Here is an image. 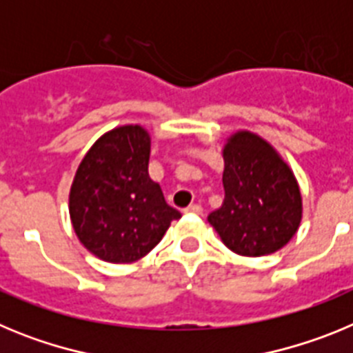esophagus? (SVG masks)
Here are the masks:
<instances>
[{
  "label": "esophagus",
  "mask_w": 353,
  "mask_h": 353,
  "mask_svg": "<svg viewBox=\"0 0 353 353\" xmlns=\"http://www.w3.org/2000/svg\"><path fill=\"white\" fill-rule=\"evenodd\" d=\"M185 212H192V214H203V207L198 203H192L185 208Z\"/></svg>",
  "instance_id": "1"
}]
</instances>
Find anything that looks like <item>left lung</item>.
<instances>
[{
    "instance_id": "obj_1",
    "label": "left lung",
    "mask_w": 353,
    "mask_h": 353,
    "mask_svg": "<svg viewBox=\"0 0 353 353\" xmlns=\"http://www.w3.org/2000/svg\"><path fill=\"white\" fill-rule=\"evenodd\" d=\"M224 201L208 223L228 249L242 256H263L290 242L299 230L302 198L297 180L276 150L245 130L223 150Z\"/></svg>"
}]
</instances>
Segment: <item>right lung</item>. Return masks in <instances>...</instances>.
Here are the masks:
<instances>
[{
    "mask_svg": "<svg viewBox=\"0 0 353 353\" xmlns=\"http://www.w3.org/2000/svg\"><path fill=\"white\" fill-rule=\"evenodd\" d=\"M150 136L125 125L104 134L77 168L70 219L81 244L109 263H130L161 242L182 217L150 179Z\"/></svg>",
    "mask_w": 353,
    "mask_h": 353,
    "instance_id": "1",
    "label": "right lung"
}]
</instances>
